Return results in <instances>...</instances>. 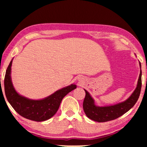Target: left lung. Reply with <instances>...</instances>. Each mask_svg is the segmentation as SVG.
<instances>
[{
    "mask_svg": "<svg viewBox=\"0 0 147 147\" xmlns=\"http://www.w3.org/2000/svg\"><path fill=\"white\" fill-rule=\"evenodd\" d=\"M141 68V65L140 63ZM142 71L140 69L138 84L132 95L126 101L116 105L99 107L94 104V100L86 90V96L83 102L84 112L90 119L98 122H104L116 119L133 107L139 98L142 86Z\"/></svg>",
    "mask_w": 147,
    "mask_h": 147,
    "instance_id": "left-lung-1",
    "label": "left lung"
}]
</instances>
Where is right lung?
<instances>
[{"label":"right lung","mask_w":147,"mask_h":147,"mask_svg":"<svg viewBox=\"0 0 147 147\" xmlns=\"http://www.w3.org/2000/svg\"><path fill=\"white\" fill-rule=\"evenodd\" d=\"M12 61L8 66L4 81L5 95L8 102L14 110L23 117L36 122L49 119L59 109L61 100L67 94L76 89V86L71 84L67 87L57 90L45 99L29 100L19 95L14 88L11 78Z\"/></svg>","instance_id":"right-lung-1"}]
</instances>
